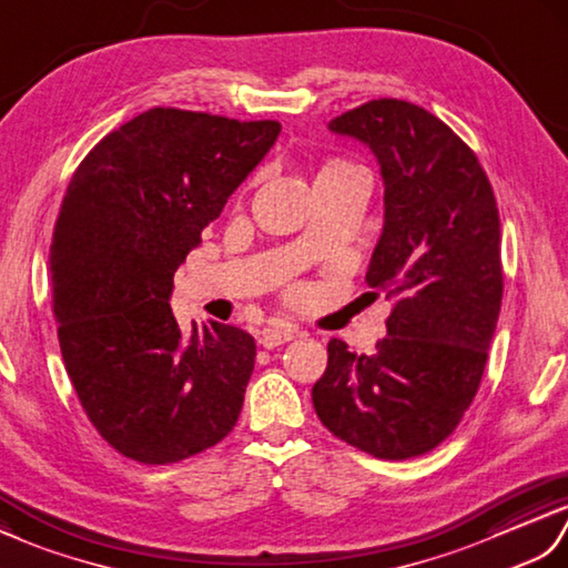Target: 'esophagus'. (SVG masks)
Instances as JSON below:
<instances>
[{"label":"esophagus","mask_w":568,"mask_h":568,"mask_svg":"<svg viewBox=\"0 0 568 568\" xmlns=\"http://www.w3.org/2000/svg\"><path fill=\"white\" fill-rule=\"evenodd\" d=\"M296 337V327H292L288 323H272L267 327H262L260 333V345L267 347V349H274L280 347L284 343H288V339Z\"/></svg>","instance_id":"esophagus-1"}]
</instances>
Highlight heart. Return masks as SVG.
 <instances>
[{"label": "heart", "mask_w": 568, "mask_h": 568, "mask_svg": "<svg viewBox=\"0 0 568 568\" xmlns=\"http://www.w3.org/2000/svg\"><path fill=\"white\" fill-rule=\"evenodd\" d=\"M345 165V162H335V165H331V168H325L323 172H327V170H335V168H343Z\"/></svg>", "instance_id": "heart-1"}]
</instances>
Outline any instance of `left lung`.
Returning <instances> with one entry per match:
<instances>
[{
	"instance_id": "8db88e82",
	"label": "left lung",
	"mask_w": 568,
	"mask_h": 568,
	"mask_svg": "<svg viewBox=\"0 0 568 568\" xmlns=\"http://www.w3.org/2000/svg\"><path fill=\"white\" fill-rule=\"evenodd\" d=\"M382 165L384 233L367 284L394 301L374 355L327 343L313 386L321 423L379 459L455 433L481 384L503 298L500 221L474 150L423 106L374 99L331 121Z\"/></svg>"
}]
</instances>
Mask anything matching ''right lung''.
Returning <instances> with one entry per match:
<instances>
[{
    "mask_svg": "<svg viewBox=\"0 0 568 568\" xmlns=\"http://www.w3.org/2000/svg\"><path fill=\"white\" fill-rule=\"evenodd\" d=\"M280 131L155 106L72 174L50 243L58 339L87 418L123 457L182 462L237 423L255 337L213 321L184 337L172 276Z\"/></svg>",
    "mask_w": 568,
    "mask_h": 568,
    "instance_id": "obj_1",
    "label": "right lung"
}]
</instances>
